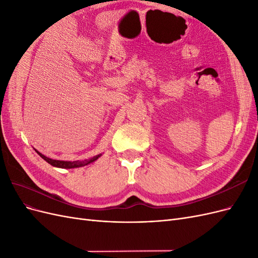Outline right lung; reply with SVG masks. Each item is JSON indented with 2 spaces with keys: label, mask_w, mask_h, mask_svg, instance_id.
<instances>
[{
  "label": "right lung",
  "mask_w": 258,
  "mask_h": 258,
  "mask_svg": "<svg viewBox=\"0 0 258 258\" xmlns=\"http://www.w3.org/2000/svg\"><path fill=\"white\" fill-rule=\"evenodd\" d=\"M36 153L40 155L45 161H47L49 165H51L53 167H57V168H62V169H72V168H80V167H83V166H87V165H89V163L96 161L101 156V154H100V155L95 156V157H92L90 159H86L84 161H80V160H76V161H63V160H54V159L46 157V156H44L43 154H41L40 152H37V151H36Z\"/></svg>",
  "instance_id": "1"
}]
</instances>
